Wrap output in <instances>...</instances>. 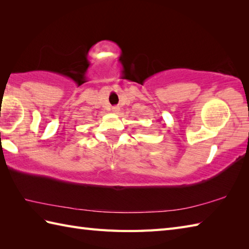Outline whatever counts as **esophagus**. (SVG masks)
<instances>
[{"label": "esophagus", "mask_w": 249, "mask_h": 249, "mask_svg": "<svg viewBox=\"0 0 249 249\" xmlns=\"http://www.w3.org/2000/svg\"><path fill=\"white\" fill-rule=\"evenodd\" d=\"M119 111H120V108H119V107H113V108H112V112H113V113H119Z\"/></svg>", "instance_id": "34e87169"}]
</instances>
